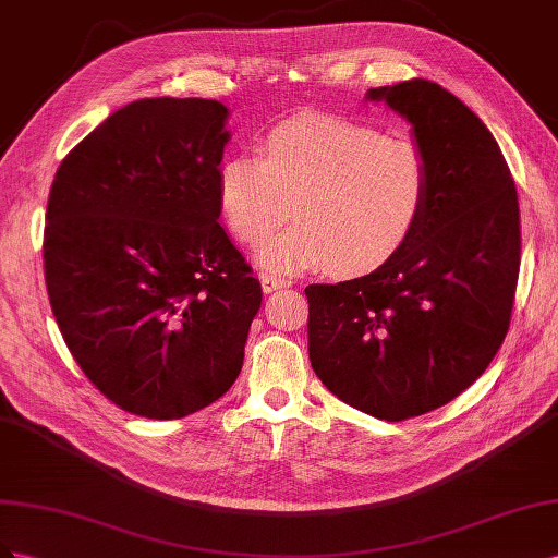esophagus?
Wrapping results in <instances>:
<instances>
[{"label": "esophagus", "mask_w": 558, "mask_h": 558, "mask_svg": "<svg viewBox=\"0 0 558 558\" xmlns=\"http://www.w3.org/2000/svg\"><path fill=\"white\" fill-rule=\"evenodd\" d=\"M259 280H262V290L266 292V294H270V292H278V290H284V288H290V280H284V278H280V276H274V274H262L259 276Z\"/></svg>", "instance_id": "obj_1"}]
</instances>
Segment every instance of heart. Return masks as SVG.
Here are the masks:
<instances>
[{"label":"heart","mask_w":558,"mask_h":558,"mask_svg":"<svg viewBox=\"0 0 558 558\" xmlns=\"http://www.w3.org/2000/svg\"><path fill=\"white\" fill-rule=\"evenodd\" d=\"M217 198L238 241L259 245L290 217L296 225L264 245L274 274L329 266L355 278L400 254L418 233L433 198V166L421 145L374 125L329 114L282 121L262 156L219 163Z\"/></svg>","instance_id":"obj_1"}]
</instances>
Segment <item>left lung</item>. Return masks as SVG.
<instances>
[{
  "mask_svg": "<svg viewBox=\"0 0 558 558\" xmlns=\"http://www.w3.org/2000/svg\"><path fill=\"white\" fill-rule=\"evenodd\" d=\"M411 123L433 166L413 241L369 276L308 284L311 367L341 402L384 421L449 404L509 329L521 262L519 198L496 137L427 78L369 88Z\"/></svg>",
  "mask_w": 558,
  "mask_h": 558,
  "instance_id": "left-lung-1",
  "label": "left lung"
}]
</instances>
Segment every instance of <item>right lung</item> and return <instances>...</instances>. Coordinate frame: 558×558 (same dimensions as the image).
Here are the masks:
<instances>
[{"instance_id": "add662e5", "label": "right lung", "mask_w": 558, "mask_h": 558, "mask_svg": "<svg viewBox=\"0 0 558 558\" xmlns=\"http://www.w3.org/2000/svg\"><path fill=\"white\" fill-rule=\"evenodd\" d=\"M229 109L121 107L62 158L44 231L49 301L76 364L135 416L184 418L241 374L262 284L219 225Z\"/></svg>"}]
</instances>
